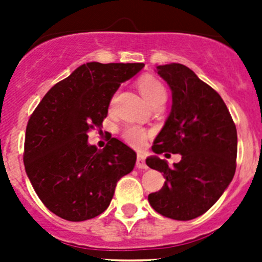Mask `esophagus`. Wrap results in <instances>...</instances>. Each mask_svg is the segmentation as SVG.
<instances>
[{"label":"esophagus","mask_w":262,"mask_h":262,"mask_svg":"<svg viewBox=\"0 0 262 262\" xmlns=\"http://www.w3.org/2000/svg\"><path fill=\"white\" fill-rule=\"evenodd\" d=\"M137 168H141V170H147L148 166L144 161V156L143 155H138L137 156V162H136Z\"/></svg>","instance_id":"obj_1"}]
</instances>
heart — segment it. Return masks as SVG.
<instances>
[{
  "label": "heart",
  "mask_w": 262,
  "mask_h": 262,
  "mask_svg": "<svg viewBox=\"0 0 262 262\" xmlns=\"http://www.w3.org/2000/svg\"><path fill=\"white\" fill-rule=\"evenodd\" d=\"M138 89L152 106L163 105V102L166 101L167 94H166L165 86H163L162 82L158 80V78H156L155 76H142L138 80ZM114 101L115 96L112 99V105L114 104ZM121 137H123L124 141L128 144H130L132 147L141 148L146 144L148 138V132L146 129L141 128V126L129 124V125L124 126L123 132H121Z\"/></svg>",
  "instance_id": "heart-1"
}]
</instances>
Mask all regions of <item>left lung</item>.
Instances as JSON below:
<instances>
[{
  "mask_svg": "<svg viewBox=\"0 0 262 262\" xmlns=\"http://www.w3.org/2000/svg\"><path fill=\"white\" fill-rule=\"evenodd\" d=\"M157 72L172 90V109L152 149L180 153L181 161L170 167L157 156L147 158L166 179L148 202L161 215L190 221L209 210L233 179L236 124L221 95L186 66H158Z\"/></svg>",
  "mask_w": 262,
  "mask_h": 262,
  "instance_id": "obj_1",
  "label": "left lung"
}]
</instances>
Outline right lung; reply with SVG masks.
Returning <instances> with one entry per match:
<instances>
[{
	"instance_id": "add662e5",
	"label": "right lung",
	"mask_w": 262,
	"mask_h": 262,
	"mask_svg": "<svg viewBox=\"0 0 262 262\" xmlns=\"http://www.w3.org/2000/svg\"><path fill=\"white\" fill-rule=\"evenodd\" d=\"M143 63L82 64L55 83L26 125L24 165L39 199L66 221L82 222L106 210L116 182L130 172L137 155L112 138L102 149L87 143L101 129L110 100L121 82Z\"/></svg>"
}]
</instances>
